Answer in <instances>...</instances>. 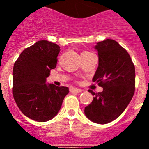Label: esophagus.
I'll return each instance as SVG.
<instances>
[{
    "label": "esophagus",
    "mask_w": 149,
    "mask_h": 149,
    "mask_svg": "<svg viewBox=\"0 0 149 149\" xmlns=\"http://www.w3.org/2000/svg\"><path fill=\"white\" fill-rule=\"evenodd\" d=\"M70 92L71 93H81V92H82V90L80 89H77V88H74V87H72L70 88Z\"/></svg>",
    "instance_id": "1"
}]
</instances>
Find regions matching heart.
I'll return each instance as SVG.
<instances>
[{
    "mask_svg": "<svg viewBox=\"0 0 149 149\" xmlns=\"http://www.w3.org/2000/svg\"><path fill=\"white\" fill-rule=\"evenodd\" d=\"M83 53H90V52H89V51H84Z\"/></svg>",
    "mask_w": 149,
    "mask_h": 149,
    "instance_id": "obj_1",
    "label": "heart"
}]
</instances>
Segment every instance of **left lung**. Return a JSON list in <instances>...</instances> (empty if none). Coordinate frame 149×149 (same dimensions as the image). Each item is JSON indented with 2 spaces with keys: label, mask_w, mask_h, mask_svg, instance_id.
Here are the masks:
<instances>
[{
  "label": "left lung",
  "mask_w": 149,
  "mask_h": 149,
  "mask_svg": "<svg viewBox=\"0 0 149 149\" xmlns=\"http://www.w3.org/2000/svg\"><path fill=\"white\" fill-rule=\"evenodd\" d=\"M98 54V66L93 78L103 88L85 107L88 119L98 124L109 123L126 109L135 91V67L127 51L116 41L107 39L95 46Z\"/></svg>",
  "instance_id": "8db88e82"
}]
</instances>
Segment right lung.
Masks as SVG:
<instances>
[{
  "instance_id": "1",
  "label": "right lung",
  "mask_w": 149,
  "mask_h": 149,
  "mask_svg": "<svg viewBox=\"0 0 149 149\" xmlns=\"http://www.w3.org/2000/svg\"><path fill=\"white\" fill-rule=\"evenodd\" d=\"M60 46L38 41L24 50L13 71V94L22 113L36 122H47L58 113L68 87L46 84L56 68Z\"/></svg>"
}]
</instances>
